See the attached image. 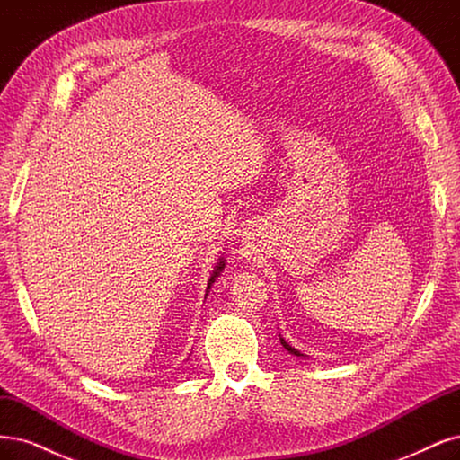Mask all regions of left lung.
<instances>
[{
	"mask_svg": "<svg viewBox=\"0 0 460 460\" xmlns=\"http://www.w3.org/2000/svg\"><path fill=\"white\" fill-rule=\"evenodd\" d=\"M279 341H281V344H283V348H285V350H288L289 354H293V356H296V358H306L303 352H298L296 350V348L295 346H291L288 341H285L281 335H279Z\"/></svg>",
	"mask_w": 460,
	"mask_h": 460,
	"instance_id": "8db88e82",
	"label": "left lung"
}]
</instances>
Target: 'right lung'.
Masks as SVG:
<instances>
[{
  "label": "right lung",
  "instance_id": "1",
  "mask_svg": "<svg viewBox=\"0 0 460 460\" xmlns=\"http://www.w3.org/2000/svg\"><path fill=\"white\" fill-rule=\"evenodd\" d=\"M225 259L223 257H220L218 259V262H217V266H215V270H213V274H211V278H209V281H208V291H205V296H208L209 295V289H211V285L215 283V279L220 276V272H223L225 270Z\"/></svg>",
  "mask_w": 460,
  "mask_h": 460
}]
</instances>
